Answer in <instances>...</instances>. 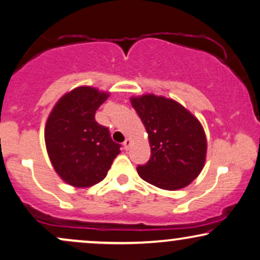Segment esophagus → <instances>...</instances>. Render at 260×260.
<instances>
[{"label": "esophagus", "mask_w": 260, "mask_h": 260, "mask_svg": "<svg viewBox=\"0 0 260 260\" xmlns=\"http://www.w3.org/2000/svg\"><path fill=\"white\" fill-rule=\"evenodd\" d=\"M130 144H131L130 138H126V140L124 141V149H125V150L129 149V148H130Z\"/></svg>", "instance_id": "1"}]
</instances>
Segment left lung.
Wrapping results in <instances>:
<instances>
[{"mask_svg": "<svg viewBox=\"0 0 260 260\" xmlns=\"http://www.w3.org/2000/svg\"><path fill=\"white\" fill-rule=\"evenodd\" d=\"M146 126L150 159L137 173L154 186L179 190L194 180L204 167L207 138L193 114L177 101L154 94L131 98Z\"/></svg>", "mask_w": 260, "mask_h": 260, "instance_id": "1", "label": "left lung"}]
</instances>
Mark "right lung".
<instances>
[{
  "mask_svg": "<svg viewBox=\"0 0 260 260\" xmlns=\"http://www.w3.org/2000/svg\"><path fill=\"white\" fill-rule=\"evenodd\" d=\"M109 95L89 86L77 87L57 101L46 122L45 144L52 166L75 187L100 183L120 153V144L95 120V111Z\"/></svg>",
  "mask_w": 260,
  "mask_h": 260,
  "instance_id": "1",
  "label": "right lung"
}]
</instances>
